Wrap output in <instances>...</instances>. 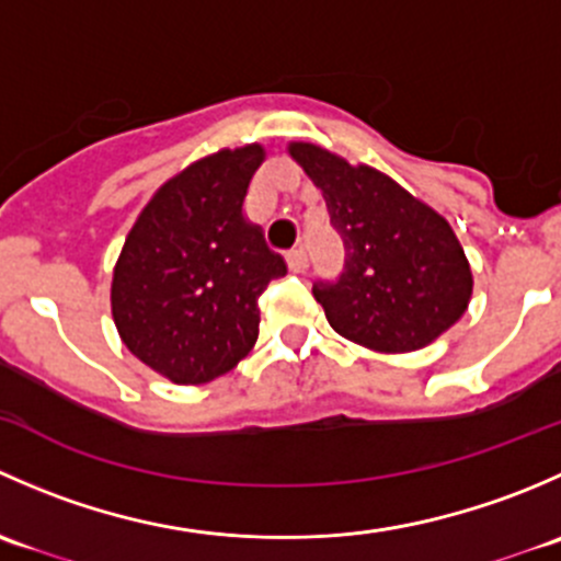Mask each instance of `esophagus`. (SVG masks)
<instances>
[{
	"label": "esophagus",
	"instance_id": "esophagus-1",
	"mask_svg": "<svg viewBox=\"0 0 561 561\" xmlns=\"http://www.w3.org/2000/svg\"><path fill=\"white\" fill-rule=\"evenodd\" d=\"M287 265H290V271H296V274H304V271H307V265H309L307 249H304V247L293 249V252L287 254Z\"/></svg>",
	"mask_w": 561,
	"mask_h": 561
}]
</instances>
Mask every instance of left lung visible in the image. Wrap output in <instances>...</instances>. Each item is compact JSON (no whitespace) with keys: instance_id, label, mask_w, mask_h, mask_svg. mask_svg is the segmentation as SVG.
<instances>
[{"instance_id":"left-lung-1","label":"left lung","mask_w":561,"mask_h":561,"mask_svg":"<svg viewBox=\"0 0 561 561\" xmlns=\"http://www.w3.org/2000/svg\"><path fill=\"white\" fill-rule=\"evenodd\" d=\"M290 154L325 197L344 244L336 279L312 293L336 333L380 353H410L448 331L472 296V271L450 225L375 168L312 144Z\"/></svg>"}]
</instances>
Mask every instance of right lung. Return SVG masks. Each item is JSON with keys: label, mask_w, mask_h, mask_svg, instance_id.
<instances>
[{"label": "right lung", "mask_w": 561, "mask_h": 561, "mask_svg": "<svg viewBox=\"0 0 561 561\" xmlns=\"http://www.w3.org/2000/svg\"><path fill=\"white\" fill-rule=\"evenodd\" d=\"M260 146L192 162L146 203L113 268L111 307L135 358L181 386L233 369L254 347L257 301L287 274L244 214Z\"/></svg>", "instance_id": "obj_1"}]
</instances>
